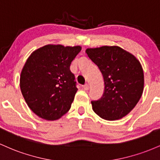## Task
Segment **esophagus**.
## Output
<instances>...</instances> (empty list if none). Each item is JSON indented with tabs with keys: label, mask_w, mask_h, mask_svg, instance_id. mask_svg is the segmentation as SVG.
Wrapping results in <instances>:
<instances>
[{
	"label": "esophagus",
	"mask_w": 160,
	"mask_h": 160,
	"mask_svg": "<svg viewBox=\"0 0 160 160\" xmlns=\"http://www.w3.org/2000/svg\"><path fill=\"white\" fill-rule=\"evenodd\" d=\"M83 88H84V90H85V91H88V90L89 89L88 85V84H85V85L83 86Z\"/></svg>",
	"instance_id": "esophagus-1"
}]
</instances>
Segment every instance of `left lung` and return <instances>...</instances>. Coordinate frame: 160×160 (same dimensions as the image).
I'll return each instance as SVG.
<instances>
[{
    "instance_id": "8db88e82",
    "label": "left lung",
    "mask_w": 160,
    "mask_h": 160,
    "mask_svg": "<svg viewBox=\"0 0 160 160\" xmlns=\"http://www.w3.org/2000/svg\"><path fill=\"white\" fill-rule=\"evenodd\" d=\"M88 58L98 67L104 82L103 94L92 100L96 114L106 120L126 116L139 101L143 90V72L133 55L118 46L86 50Z\"/></svg>"
}]
</instances>
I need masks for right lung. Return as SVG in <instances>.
<instances>
[{"instance_id": "add662e5", "label": "right lung", "mask_w": 160, "mask_h": 160, "mask_svg": "<svg viewBox=\"0 0 160 160\" xmlns=\"http://www.w3.org/2000/svg\"><path fill=\"white\" fill-rule=\"evenodd\" d=\"M80 46L46 45L34 51L23 67L20 88L29 108L46 120H56L69 110L77 91L70 64Z\"/></svg>"}]
</instances>
